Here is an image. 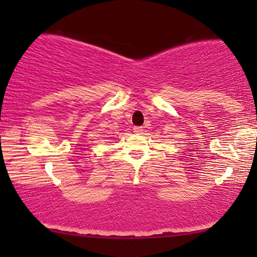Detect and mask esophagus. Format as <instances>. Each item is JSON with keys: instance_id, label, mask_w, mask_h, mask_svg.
Here are the masks:
<instances>
[{"instance_id": "obj_1", "label": "esophagus", "mask_w": 257, "mask_h": 257, "mask_svg": "<svg viewBox=\"0 0 257 257\" xmlns=\"http://www.w3.org/2000/svg\"><path fill=\"white\" fill-rule=\"evenodd\" d=\"M143 131H144V130H143L142 126H135V127H133V132H135V133H142Z\"/></svg>"}]
</instances>
